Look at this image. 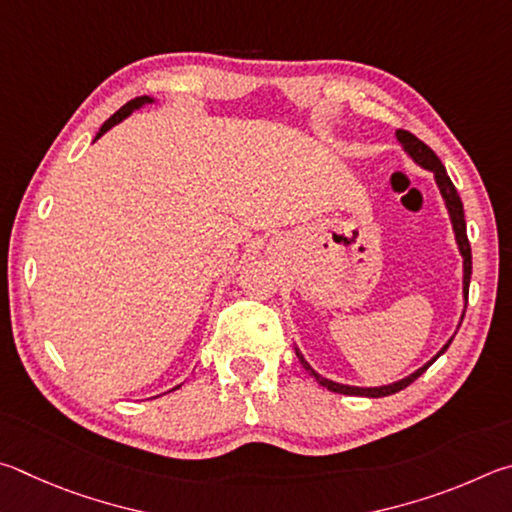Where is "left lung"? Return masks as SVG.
<instances>
[{
  "label": "left lung",
  "instance_id": "left-lung-1",
  "mask_svg": "<svg viewBox=\"0 0 512 512\" xmlns=\"http://www.w3.org/2000/svg\"><path fill=\"white\" fill-rule=\"evenodd\" d=\"M396 137H398V141L402 143V150H405L407 155H409L411 159H414L418 166H423L425 170H432V173H434L436 186H438V191H441V195H443L445 206H447V213H450L456 245H459V251H461V256H463V299H465V306H468V290H470V276H472V251H470V242H468V231H465V215H463V202H461V197H459V193H456L452 179L447 177V170H445V166L441 164V159L436 157V152H434L432 148H429L427 143H423V141H420L418 137H414V134L407 132V130H398ZM463 317H465V310H463V315H461V321H463ZM459 326H461V324H459ZM452 339H454V337L447 339V344L441 348V351H438L425 366H420L418 371H414L411 375H407V378H402V380L393 382V384H382V387H351V384H339V382L328 380V378H324V375H319L315 369H312L306 357L301 355L299 348H294V351H297L299 362H301L303 369L308 371L310 378H315V380L321 384V387H326L328 391L344 393V396L384 398V396H391V393H398V391H402V389H407L411 382L418 380L420 375H423V373L429 369V366H432V364L438 360V357H441V355L447 351V348H450Z\"/></svg>",
  "mask_w": 512,
  "mask_h": 512
}]
</instances>
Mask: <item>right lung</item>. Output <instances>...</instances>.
Segmentation results:
<instances>
[{
	"mask_svg": "<svg viewBox=\"0 0 512 512\" xmlns=\"http://www.w3.org/2000/svg\"><path fill=\"white\" fill-rule=\"evenodd\" d=\"M148 103H155V98H150V96H137V98H132V101H128L125 103L119 112H114L110 119H107L103 125H101V130H98V134H96V139L98 137H103V134L110 130V128H114L116 123H121L125 116H130L134 110H139V107H143V105H148ZM94 139V141H96ZM175 389H179V387H175Z\"/></svg>",
	"mask_w": 512,
	"mask_h": 512,
	"instance_id": "right-lung-1",
	"label": "right lung"
}]
</instances>
